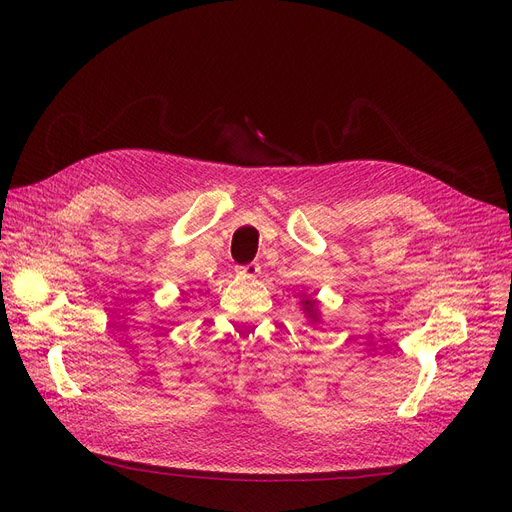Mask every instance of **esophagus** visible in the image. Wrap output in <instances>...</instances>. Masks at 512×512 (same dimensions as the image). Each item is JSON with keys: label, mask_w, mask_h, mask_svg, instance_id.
<instances>
[{"label": "esophagus", "mask_w": 512, "mask_h": 512, "mask_svg": "<svg viewBox=\"0 0 512 512\" xmlns=\"http://www.w3.org/2000/svg\"><path fill=\"white\" fill-rule=\"evenodd\" d=\"M236 272H238V276H242V278H257L259 272H261V265L253 261V263H247V265H240Z\"/></svg>", "instance_id": "1"}]
</instances>
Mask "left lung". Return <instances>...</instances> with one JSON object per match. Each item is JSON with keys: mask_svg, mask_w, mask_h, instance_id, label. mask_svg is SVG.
<instances>
[{"mask_svg": "<svg viewBox=\"0 0 512 512\" xmlns=\"http://www.w3.org/2000/svg\"><path fill=\"white\" fill-rule=\"evenodd\" d=\"M303 309L311 317V321H317V301L315 299H303Z\"/></svg>", "mask_w": 512, "mask_h": 512, "instance_id": "8db88e82", "label": "left lung"}]
</instances>
